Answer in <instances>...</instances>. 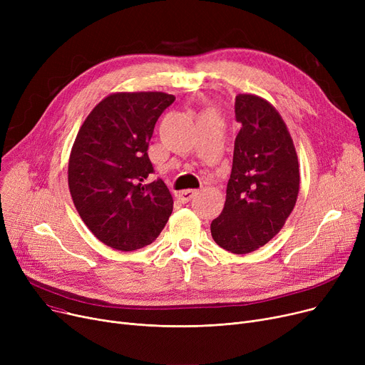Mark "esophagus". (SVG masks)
<instances>
[{
  "label": "esophagus",
  "instance_id": "1",
  "mask_svg": "<svg viewBox=\"0 0 365 365\" xmlns=\"http://www.w3.org/2000/svg\"><path fill=\"white\" fill-rule=\"evenodd\" d=\"M195 195H197V190L195 189H186V190H182V192L178 194V198H179L180 202L186 204V202H189L190 200H192Z\"/></svg>",
  "mask_w": 365,
  "mask_h": 365
}]
</instances>
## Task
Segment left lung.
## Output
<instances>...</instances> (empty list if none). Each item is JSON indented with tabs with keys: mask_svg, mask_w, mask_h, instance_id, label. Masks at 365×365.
I'll use <instances>...</instances> for the list:
<instances>
[{
	"mask_svg": "<svg viewBox=\"0 0 365 365\" xmlns=\"http://www.w3.org/2000/svg\"><path fill=\"white\" fill-rule=\"evenodd\" d=\"M232 171L222 213L212 222L217 245L247 255L271 241L284 226L299 194V161L278 110L255 94L235 98Z\"/></svg>",
	"mask_w": 365,
	"mask_h": 365,
	"instance_id": "obj_1",
	"label": "left lung"
}]
</instances>
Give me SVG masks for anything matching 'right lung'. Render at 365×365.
<instances>
[{"label":"right lung","instance_id":"add662e5","mask_svg":"<svg viewBox=\"0 0 365 365\" xmlns=\"http://www.w3.org/2000/svg\"><path fill=\"white\" fill-rule=\"evenodd\" d=\"M175 99L161 91L110 94L76 134L68 167L71 195L93 235L115 250L149 245L173 212L165 183L149 180L148 146Z\"/></svg>","mask_w":365,"mask_h":365}]
</instances>
